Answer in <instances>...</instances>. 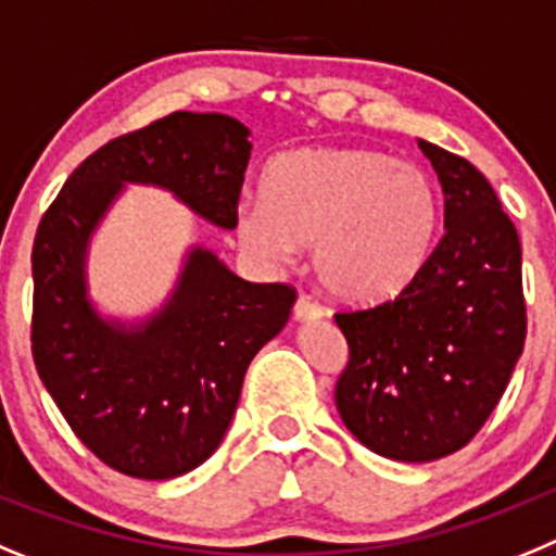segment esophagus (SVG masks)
I'll return each instance as SVG.
<instances>
[{
	"label": "esophagus",
	"instance_id": "34e87169",
	"mask_svg": "<svg viewBox=\"0 0 556 556\" xmlns=\"http://www.w3.org/2000/svg\"><path fill=\"white\" fill-rule=\"evenodd\" d=\"M324 315H327V309L318 302H309L307 296H299V302L293 304V318L296 321H321Z\"/></svg>",
	"mask_w": 556,
	"mask_h": 556
}]
</instances>
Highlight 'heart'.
I'll return each instance as SVG.
<instances>
[{"label": "heart", "mask_w": 556, "mask_h": 556, "mask_svg": "<svg viewBox=\"0 0 556 556\" xmlns=\"http://www.w3.org/2000/svg\"><path fill=\"white\" fill-rule=\"evenodd\" d=\"M263 197L235 207V235L260 263L313 247L329 296L379 304L399 296L427 263L440 197L427 168L368 147H309L274 157Z\"/></svg>", "instance_id": "b5f03b06"}]
</instances>
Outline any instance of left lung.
Returning <instances> with one entry per match:
<instances>
[{"mask_svg": "<svg viewBox=\"0 0 556 556\" xmlns=\"http://www.w3.org/2000/svg\"><path fill=\"white\" fill-rule=\"evenodd\" d=\"M443 188V232L393 302L338 313L349 365L334 404L382 457L432 463L496 409L527 338L521 241L484 174L421 141Z\"/></svg>", "mask_w": 556, "mask_h": 556, "instance_id": "obj_1", "label": "left lung"}]
</instances>
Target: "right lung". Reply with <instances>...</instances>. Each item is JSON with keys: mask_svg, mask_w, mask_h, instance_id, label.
I'll return each instance as SVG.
<instances>
[{"mask_svg": "<svg viewBox=\"0 0 556 556\" xmlns=\"http://www.w3.org/2000/svg\"><path fill=\"white\" fill-rule=\"evenodd\" d=\"M249 127L177 110L104 143L66 179L33 247V357L68 427L110 468L174 479L222 446L254 354L277 338L296 293L241 279L191 243L177 282L147 315L91 296L93 235L127 185L160 188L218 229H235Z\"/></svg>", "mask_w": 556, "mask_h": 556, "instance_id": "add662e5", "label": "right lung"}]
</instances>
